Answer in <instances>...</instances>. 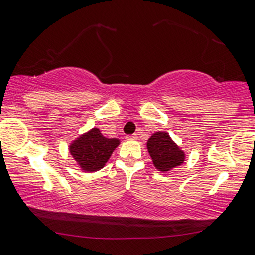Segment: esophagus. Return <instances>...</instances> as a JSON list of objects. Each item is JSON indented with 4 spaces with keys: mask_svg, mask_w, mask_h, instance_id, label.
Here are the masks:
<instances>
[{
    "mask_svg": "<svg viewBox=\"0 0 255 255\" xmlns=\"http://www.w3.org/2000/svg\"><path fill=\"white\" fill-rule=\"evenodd\" d=\"M126 139H127V140H136L137 136L135 135V134H134V135H128V136H126Z\"/></svg>",
    "mask_w": 255,
    "mask_h": 255,
    "instance_id": "1",
    "label": "esophagus"
}]
</instances>
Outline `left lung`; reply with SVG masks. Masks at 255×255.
Returning <instances> with one entry per match:
<instances>
[{"label":"left lung","mask_w":255,"mask_h":255,"mask_svg":"<svg viewBox=\"0 0 255 255\" xmlns=\"http://www.w3.org/2000/svg\"><path fill=\"white\" fill-rule=\"evenodd\" d=\"M147 149L158 171L167 172L184 162L185 154L164 131L154 133L147 141Z\"/></svg>","instance_id":"obj_1"}]
</instances>
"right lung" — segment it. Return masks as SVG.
<instances>
[{"label":"right lung","mask_w":255,"mask_h":255,"mask_svg":"<svg viewBox=\"0 0 255 255\" xmlns=\"http://www.w3.org/2000/svg\"><path fill=\"white\" fill-rule=\"evenodd\" d=\"M118 139L104 137L100 129L93 128L70 145V153L85 172L101 170L119 146Z\"/></svg>","instance_id":"add662e5"}]
</instances>
